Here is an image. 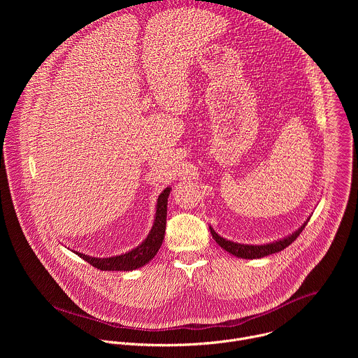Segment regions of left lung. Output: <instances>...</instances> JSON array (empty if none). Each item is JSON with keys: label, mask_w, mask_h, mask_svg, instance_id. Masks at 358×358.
<instances>
[{"label": "left lung", "mask_w": 358, "mask_h": 358, "mask_svg": "<svg viewBox=\"0 0 358 358\" xmlns=\"http://www.w3.org/2000/svg\"><path fill=\"white\" fill-rule=\"evenodd\" d=\"M306 224H308V222H304L294 234H292V235H289V236H286V238H283L280 241H276V242H272V243H266V245H243V243L232 242V241H228V239L220 236L211 227H210V229H211V235L215 239V242L222 249H225L227 252L232 253L234 257L243 258V259H257V258H264V257H268V255H272V253L283 250L293 241H296V238L304 229Z\"/></svg>", "instance_id": "obj_1"}]
</instances>
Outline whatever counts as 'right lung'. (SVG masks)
I'll list each match as a JSON object with an SVG mask.
<instances>
[{
  "mask_svg": "<svg viewBox=\"0 0 358 358\" xmlns=\"http://www.w3.org/2000/svg\"><path fill=\"white\" fill-rule=\"evenodd\" d=\"M171 188H166L157 199V211L152 228L148 234V236L144 239L143 243H140L133 250L119 255V257L112 258H93L89 255L79 253L73 250L78 257L85 259L92 266L100 269V271H134L141 266H144L147 262H150L156 257L159 252L166 232V222H167V201L170 195Z\"/></svg>",
  "mask_w": 358,
  "mask_h": 358,
  "instance_id": "1",
  "label": "right lung"
}]
</instances>
